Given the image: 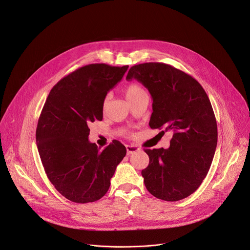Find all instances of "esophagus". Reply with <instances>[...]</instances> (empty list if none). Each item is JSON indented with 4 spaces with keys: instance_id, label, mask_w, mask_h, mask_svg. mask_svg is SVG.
Wrapping results in <instances>:
<instances>
[{
    "instance_id": "1",
    "label": "esophagus",
    "mask_w": 250,
    "mask_h": 250,
    "mask_svg": "<svg viewBox=\"0 0 250 250\" xmlns=\"http://www.w3.org/2000/svg\"><path fill=\"white\" fill-rule=\"evenodd\" d=\"M138 150H139V148L137 146H126V153H127V155H130V154H132V153H134V152H136Z\"/></svg>"
}]
</instances>
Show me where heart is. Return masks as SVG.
<instances>
[{
	"label": "heart",
	"mask_w": 250,
	"mask_h": 250,
	"mask_svg": "<svg viewBox=\"0 0 250 250\" xmlns=\"http://www.w3.org/2000/svg\"><path fill=\"white\" fill-rule=\"evenodd\" d=\"M146 94V90L142 88L141 85H139L138 83H130L129 85L126 86L125 90V98L126 100L130 103L132 102L134 99L138 98L139 96L141 95H145ZM108 101H109V97H106L104 101V108H105L106 106V104H108Z\"/></svg>",
	"instance_id": "heart-1"
}]
</instances>
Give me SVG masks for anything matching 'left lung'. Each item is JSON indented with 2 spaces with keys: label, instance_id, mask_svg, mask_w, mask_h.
<instances>
[{
  "label": "left lung",
  "instance_id": "left-lung-1",
  "mask_svg": "<svg viewBox=\"0 0 250 250\" xmlns=\"http://www.w3.org/2000/svg\"><path fill=\"white\" fill-rule=\"evenodd\" d=\"M150 93L149 126L173 131L167 149H146L148 166L141 171L148 192L175 202L193 194L210 167L218 144V126L209 99L189 74L160 62L132 66L126 76Z\"/></svg>",
  "mask_w": 250,
  "mask_h": 250
}]
</instances>
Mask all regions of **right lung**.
Wrapping results in <instances>:
<instances>
[{
    "instance_id": "1",
    "label": "right lung",
    "mask_w": 250,
    "mask_h": 250,
    "mask_svg": "<svg viewBox=\"0 0 250 250\" xmlns=\"http://www.w3.org/2000/svg\"><path fill=\"white\" fill-rule=\"evenodd\" d=\"M127 68L104 63L78 68L51 89L43 105L35 133L38 149L49 181L71 202L86 204L104 197L126 154L118 140L100 150L88 136L89 125L103 120L106 94Z\"/></svg>"
}]
</instances>
